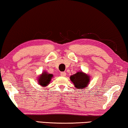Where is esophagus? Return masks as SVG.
Wrapping results in <instances>:
<instances>
[{"label":"esophagus","instance_id":"34e87169","mask_svg":"<svg viewBox=\"0 0 128 128\" xmlns=\"http://www.w3.org/2000/svg\"><path fill=\"white\" fill-rule=\"evenodd\" d=\"M60 75H61V76H66V72H61Z\"/></svg>","mask_w":128,"mask_h":128}]
</instances>
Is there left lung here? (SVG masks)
<instances>
[{"mask_svg":"<svg viewBox=\"0 0 128 128\" xmlns=\"http://www.w3.org/2000/svg\"><path fill=\"white\" fill-rule=\"evenodd\" d=\"M70 80L74 84L75 87L79 90L84 89L90 82V77L82 71L77 72L70 76Z\"/></svg>","mask_w":128,"mask_h":128,"instance_id":"obj_1","label":"left lung"}]
</instances>
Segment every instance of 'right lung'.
I'll return each mask as SVG.
<instances>
[{
    "mask_svg": "<svg viewBox=\"0 0 128 128\" xmlns=\"http://www.w3.org/2000/svg\"><path fill=\"white\" fill-rule=\"evenodd\" d=\"M53 77V75L51 74H48L46 71H44L38 76V84L42 87L45 88L48 86L51 81V80Z\"/></svg>",
    "mask_w": 128,
    "mask_h": 128,
    "instance_id": "right-lung-1",
    "label": "right lung"
}]
</instances>
